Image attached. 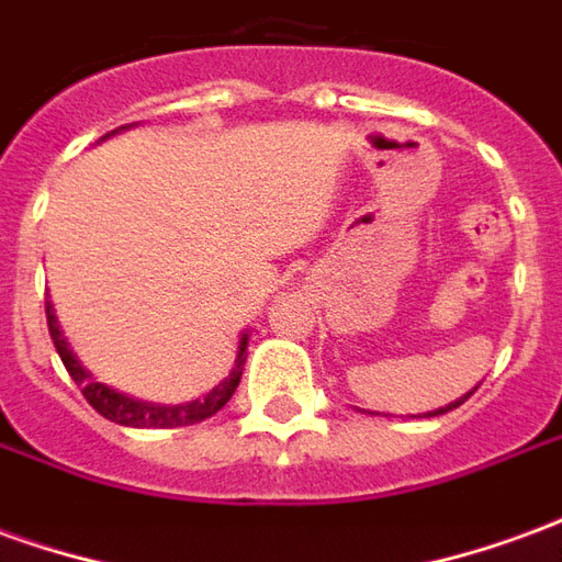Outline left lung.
<instances>
[{
    "mask_svg": "<svg viewBox=\"0 0 562 562\" xmlns=\"http://www.w3.org/2000/svg\"><path fill=\"white\" fill-rule=\"evenodd\" d=\"M479 385H482V382H479ZM479 385H475V389H479ZM475 389H472V391H475ZM472 391H467V394H463V397H458V401H454V403H448V406H439V409H434V413H424V415H418V418H434V415H442V413H448V409H458L460 403L467 401V397H470ZM376 415H379V413H376Z\"/></svg>",
    "mask_w": 562,
    "mask_h": 562,
    "instance_id": "8db88e82",
    "label": "left lung"
}]
</instances>
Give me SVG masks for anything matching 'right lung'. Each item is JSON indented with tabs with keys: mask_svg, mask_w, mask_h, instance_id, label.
Here are the masks:
<instances>
[{
	"mask_svg": "<svg viewBox=\"0 0 562 562\" xmlns=\"http://www.w3.org/2000/svg\"><path fill=\"white\" fill-rule=\"evenodd\" d=\"M120 128H114L111 135H116ZM111 135H104V138H111ZM47 328H50L56 352L63 358L68 376L78 382L87 403H90L95 413L104 415L108 422L123 424V427H186V424H198L204 422V418H210V415L220 413L222 406L232 401L234 389L240 385V376H244L246 364V342H249V334H240V342H237V361H234L232 373L222 379L216 389L207 391L204 397H198V401L189 403H177V406H161V403H147L138 401V397H128V394L111 389V385H104V382H95V376H92L90 370L83 367V361L75 355L71 342L66 340V334L59 328V318H56V310L50 301H47Z\"/></svg>",
	"mask_w": 562,
	"mask_h": 562,
	"instance_id": "right-lung-1",
	"label": "right lung"
}]
</instances>
